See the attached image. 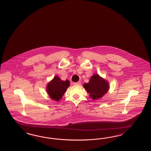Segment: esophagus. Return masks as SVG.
<instances>
[{
    "label": "esophagus",
    "instance_id": "1",
    "mask_svg": "<svg viewBox=\"0 0 151 151\" xmlns=\"http://www.w3.org/2000/svg\"><path fill=\"white\" fill-rule=\"evenodd\" d=\"M74 85H78V86H80L81 85V82H74L73 83Z\"/></svg>",
    "mask_w": 151,
    "mask_h": 151
}]
</instances>
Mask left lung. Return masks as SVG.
Returning a JSON list of instances; mask_svg holds the SVG:
<instances>
[{"label":"left lung","instance_id":"left-lung-1","mask_svg":"<svg viewBox=\"0 0 151 151\" xmlns=\"http://www.w3.org/2000/svg\"><path fill=\"white\" fill-rule=\"evenodd\" d=\"M83 87L89 93V97L98 99L102 97L109 90L108 82L98 74H93L88 83H84Z\"/></svg>","mask_w":151,"mask_h":151}]
</instances>
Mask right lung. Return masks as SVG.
I'll return each mask as SVG.
<instances>
[{"mask_svg":"<svg viewBox=\"0 0 151 151\" xmlns=\"http://www.w3.org/2000/svg\"><path fill=\"white\" fill-rule=\"evenodd\" d=\"M70 82L67 79L63 81L58 76H55L47 85L46 91L52 99L59 101L70 86Z\"/></svg>","mask_w":151,"mask_h":151,"instance_id":"add662e5","label":"right lung"}]
</instances>
